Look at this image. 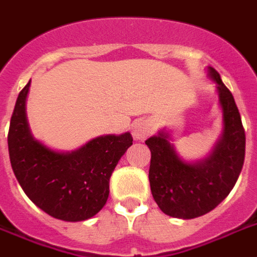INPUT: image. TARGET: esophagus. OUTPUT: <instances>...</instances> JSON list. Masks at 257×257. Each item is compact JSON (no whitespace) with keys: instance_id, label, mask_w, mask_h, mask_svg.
I'll return each instance as SVG.
<instances>
[{"instance_id":"obj_1","label":"esophagus","mask_w":257,"mask_h":257,"mask_svg":"<svg viewBox=\"0 0 257 257\" xmlns=\"http://www.w3.org/2000/svg\"><path fill=\"white\" fill-rule=\"evenodd\" d=\"M151 133L152 127L147 120H135L133 123V127H131V134H133L134 139H137V141H143L147 137H150Z\"/></svg>"}]
</instances>
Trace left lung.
I'll return each mask as SVG.
<instances>
[{"instance_id": "1", "label": "left lung", "mask_w": 257, "mask_h": 257, "mask_svg": "<svg viewBox=\"0 0 257 257\" xmlns=\"http://www.w3.org/2000/svg\"><path fill=\"white\" fill-rule=\"evenodd\" d=\"M207 72L217 84L223 115V131L211 154L200 162H185L164 130L146 141L151 151L152 197L163 213L173 218L193 219L215 209L234 188L244 163L245 134L234 97L214 68Z\"/></svg>"}]
</instances>
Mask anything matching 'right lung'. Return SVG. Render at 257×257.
Here are the masks:
<instances>
[{"label": "right lung", "mask_w": 257, "mask_h": 257, "mask_svg": "<svg viewBox=\"0 0 257 257\" xmlns=\"http://www.w3.org/2000/svg\"><path fill=\"white\" fill-rule=\"evenodd\" d=\"M30 81L21 90L10 119L8 146L12 168L23 192L39 209L56 219L80 222L105 206L110 176L133 144L130 133L103 135L72 152H57L30 131L26 98Z\"/></svg>", "instance_id": "1"}]
</instances>
